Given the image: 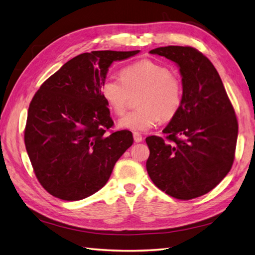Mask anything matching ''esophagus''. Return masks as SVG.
<instances>
[{
    "mask_svg": "<svg viewBox=\"0 0 255 255\" xmlns=\"http://www.w3.org/2000/svg\"><path fill=\"white\" fill-rule=\"evenodd\" d=\"M133 137H134V140L136 143H139V142H142V140H143V136L138 132H134L133 133Z\"/></svg>",
    "mask_w": 255,
    "mask_h": 255,
    "instance_id": "obj_1",
    "label": "esophagus"
}]
</instances>
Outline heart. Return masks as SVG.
<instances>
[{
	"instance_id": "heart-1",
	"label": "heart",
	"mask_w": 255,
	"mask_h": 255,
	"mask_svg": "<svg viewBox=\"0 0 255 255\" xmlns=\"http://www.w3.org/2000/svg\"><path fill=\"white\" fill-rule=\"evenodd\" d=\"M100 93L117 116L123 115L129 98L139 95L136 101L139 109L127 113L118 122L119 128L132 131H147L160 120L170 121L183 101L180 78L167 66L147 59L124 67L120 80L107 77Z\"/></svg>"
}]
</instances>
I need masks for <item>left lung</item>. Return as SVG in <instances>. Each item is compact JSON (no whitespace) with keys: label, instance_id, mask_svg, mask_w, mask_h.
Wrapping results in <instances>:
<instances>
[{"label":"left lung","instance_id":"8db88e82","mask_svg":"<svg viewBox=\"0 0 255 255\" xmlns=\"http://www.w3.org/2000/svg\"><path fill=\"white\" fill-rule=\"evenodd\" d=\"M182 76V106L162 133L146 137V169L158 189L178 200L208 193L230 171L238 138L233 104L213 63L192 47L156 48Z\"/></svg>","mask_w":255,"mask_h":255}]
</instances>
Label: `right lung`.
I'll list each match as a JSON object with an SVG mask.
<instances>
[{"label": "right lung", "mask_w": 255, "mask_h": 255, "mask_svg": "<svg viewBox=\"0 0 255 255\" xmlns=\"http://www.w3.org/2000/svg\"><path fill=\"white\" fill-rule=\"evenodd\" d=\"M138 52L82 53L51 75L33 96L25 146L39 183L51 195L64 201L93 195L133 144L128 129L107 134L113 121L100 86L113 61Z\"/></svg>", "instance_id": "add662e5"}]
</instances>
